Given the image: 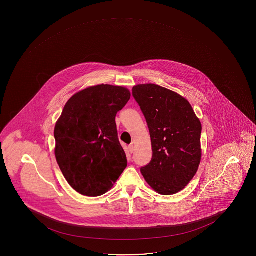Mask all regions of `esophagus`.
<instances>
[{
    "label": "esophagus",
    "mask_w": 256,
    "mask_h": 256,
    "mask_svg": "<svg viewBox=\"0 0 256 256\" xmlns=\"http://www.w3.org/2000/svg\"><path fill=\"white\" fill-rule=\"evenodd\" d=\"M129 151L130 154H132L134 152V145L133 144L129 145Z\"/></svg>",
    "instance_id": "34e87169"
}]
</instances>
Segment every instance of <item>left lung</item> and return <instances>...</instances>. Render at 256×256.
Instances as JSON below:
<instances>
[{
  "label": "left lung",
  "mask_w": 256,
  "mask_h": 256,
  "mask_svg": "<svg viewBox=\"0 0 256 256\" xmlns=\"http://www.w3.org/2000/svg\"><path fill=\"white\" fill-rule=\"evenodd\" d=\"M132 96L147 121L153 148L142 174L157 193L176 194L199 168L202 124L186 98L162 86H134Z\"/></svg>",
  "instance_id": "left-lung-1"
}]
</instances>
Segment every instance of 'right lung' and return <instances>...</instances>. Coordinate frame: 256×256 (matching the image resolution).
<instances>
[{"mask_svg":"<svg viewBox=\"0 0 256 256\" xmlns=\"http://www.w3.org/2000/svg\"><path fill=\"white\" fill-rule=\"evenodd\" d=\"M130 98L126 88L100 84L74 94L64 106L54 128V153L66 180L80 194H105L126 168L115 117Z\"/></svg>","mask_w":256,"mask_h":256,"instance_id":"add662e5","label":"right lung"}]
</instances>
